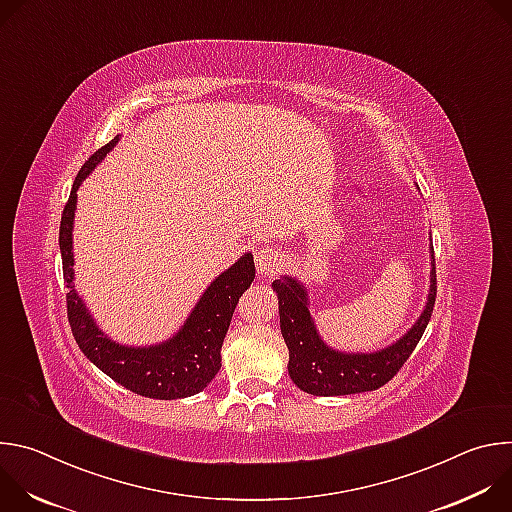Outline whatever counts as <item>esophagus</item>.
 <instances>
[{
  "label": "esophagus",
  "instance_id": "esophagus-1",
  "mask_svg": "<svg viewBox=\"0 0 512 512\" xmlns=\"http://www.w3.org/2000/svg\"><path fill=\"white\" fill-rule=\"evenodd\" d=\"M255 263L261 275H275L281 265V255L275 247H261L255 251Z\"/></svg>",
  "mask_w": 512,
  "mask_h": 512
}]
</instances>
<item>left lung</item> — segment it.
<instances>
[{"mask_svg":"<svg viewBox=\"0 0 512 512\" xmlns=\"http://www.w3.org/2000/svg\"><path fill=\"white\" fill-rule=\"evenodd\" d=\"M273 291H277L279 300L281 334L289 348V377L310 395L334 397L375 391L399 373L429 324L437 294V279L435 267H431L427 306L415 326L393 346L371 354H346L328 348L314 328V320L308 310L306 289L296 279H275Z\"/></svg>","mask_w":512,"mask_h":512,"instance_id":"1","label":"left lung"}]
</instances>
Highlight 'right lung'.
<instances>
[{
	"mask_svg": "<svg viewBox=\"0 0 512 512\" xmlns=\"http://www.w3.org/2000/svg\"><path fill=\"white\" fill-rule=\"evenodd\" d=\"M119 137L97 150L81 168L60 221L62 275L68 287L66 314L79 348L97 367L125 389L152 399H180L200 393L221 369V346L227 336L239 298L255 279L253 255H243L223 275H218L188 316L182 330L164 344L150 348H129L115 344L95 326L79 298L72 259V218H75L77 190L87 174L105 158Z\"/></svg>",
	"mask_w": 512,
	"mask_h": 512,
	"instance_id": "obj_1",
	"label": "right lung"
}]
</instances>
